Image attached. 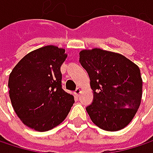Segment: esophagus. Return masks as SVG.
Wrapping results in <instances>:
<instances>
[{
  "instance_id": "esophagus-1",
  "label": "esophagus",
  "mask_w": 153,
  "mask_h": 153,
  "mask_svg": "<svg viewBox=\"0 0 153 153\" xmlns=\"http://www.w3.org/2000/svg\"><path fill=\"white\" fill-rule=\"evenodd\" d=\"M80 93H81V89H80L79 88H77L76 90H75V92H74V94L76 95V97H79Z\"/></svg>"
}]
</instances>
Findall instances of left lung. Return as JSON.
<instances>
[{
    "label": "left lung",
    "mask_w": 153,
    "mask_h": 153,
    "mask_svg": "<svg viewBox=\"0 0 153 153\" xmlns=\"http://www.w3.org/2000/svg\"><path fill=\"white\" fill-rule=\"evenodd\" d=\"M79 63L87 71L94 98L86 110L93 121L106 131L128 126L142 99L140 69L126 56L101 48L79 52Z\"/></svg>",
    "instance_id": "left-lung-1"
}]
</instances>
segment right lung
Masks as SVG:
<instances>
[{
    "mask_svg": "<svg viewBox=\"0 0 153 153\" xmlns=\"http://www.w3.org/2000/svg\"><path fill=\"white\" fill-rule=\"evenodd\" d=\"M66 57L64 48L42 47L25 56L10 73V98L25 126L44 132L68 115L74 98L62 88L60 67Z\"/></svg>",
    "mask_w": 153,
    "mask_h": 153,
    "instance_id": "1",
    "label": "right lung"
}]
</instances>
